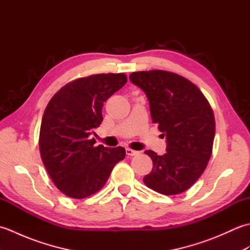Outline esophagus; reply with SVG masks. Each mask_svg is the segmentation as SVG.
Returning a JSON list of instances; mask_svg holds the SVG:
<instances>
[{
  "instance_id": "esophagus-1",
  "label": "esophagus",
  "mask_w": 250,
  "mask_h": 250,
  "mask_svg": "<svg viewBox=\"0 0 250 250\" xmlns=\"http://www.w3.org/2000/svg\"><path fill=\"white\" fill-rule=\"evenodd\" d=\"M125 152H126V155H128V156H135L136 153H137V151H136V150L131 149V148H126V149H125Z\"/></svg>"
}]
</instances>
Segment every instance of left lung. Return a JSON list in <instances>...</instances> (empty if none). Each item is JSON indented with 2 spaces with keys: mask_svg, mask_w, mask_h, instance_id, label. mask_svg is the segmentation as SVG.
I'll return each mask as SVG.
<instances>
[{
  "mask_svg": "<svg viewBox=\"0 0 250 250\" xmlns=\"http://www.w3.org/2000/svg\"><path fill=\"white\" fill-rule=\"evenodd\" d=\"M130 81L144 90L153 124L166 135L167 152L145 153L152 171L144 177L148 188L166 195L185 192L199 179L213 151L214 111L201 90L172 72H134Z\"/></svg>",
  "mask_w": 250,
  "mask_h": 250,
  "instance_id": "obj_1",
  "label": "left lung"
}]
</instances>
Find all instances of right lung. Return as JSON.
I'll return each instance as SVG.
<instances>
[{"mask_svg": "<svg viewBox=\"0 0 250 250\" xmlns=\"http://www.w3.org/2000/svg\"><path fill=\"white\" fill-rule=\"evenodd\" d=\"M126 83L124 73L95 74L63 86L49 101L40 131V151L62 193L84 199L104 187L124 147H95L90 135L103 120L104 102Z\"/></svg>", "mask_w": 250, "mask_h": 250, "instance_id": "1", "label": "right lung"}]
</instances>
